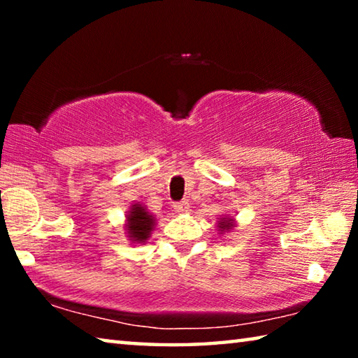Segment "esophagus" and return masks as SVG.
<instances>
[{"label": "esophagus", "mask_w": 358, "mask_h": 358, "mask_svg": "<svg viewBox=\"0 0 358 358\" xmlns=\"http://www.w3.org/2000/svg\"><path fill=\"white\" fill-rule=\"evenodd\" d=\"M175 210L178 211V213H187L189 211V202L187 201H180L173 205Z\"/></svg>", "instance_id": "34e87169"}]
</instances>
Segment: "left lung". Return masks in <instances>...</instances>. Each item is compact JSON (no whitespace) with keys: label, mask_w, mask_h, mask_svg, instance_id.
<instances>
[{"label":"left lung","mask_w":358,"mask_h":358,"mask_svg":"<svg viewBox=\"0 0 358 358\" xmlns=\"http://www.w3.org/2000/svg\"><path fill=\"white\" fill-rule=\"evenodd\" d=\"M235 227V220L232 216H222L220 217V221H217V229H220V232H230Z\"/></svg>","instance_id":"left-lung-1"}]
</instances>
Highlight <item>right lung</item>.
<instances>
[{"label": "right lung", "mask_w": 358, "mask_h": 358, "mask_svg": "<svg viewBox=\"0 0 358 358\" xmlns=\"http://www.w3.org/2000/svg\"><path fill=\"white\" fill-rule=\"evenodd\" d=\"M156 226V217L150 213L145 205L136 202L126 213L124 230L132 243H147L151 237V230Z\"/></svg>", "instance_id": "obj_1"}]
</instances>
